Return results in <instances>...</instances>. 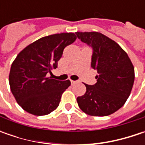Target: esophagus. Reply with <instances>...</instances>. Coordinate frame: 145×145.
Returning a JSON list of instances; mask_svg holds the SVG:
<instances>
[{"label": "esophagus", "instance_id": "obj_1", "mask_svg": "<svg viewBox=\"0 0 145 145\" xmlns=\"http://www.w3.org/2000/svg\"><path fill=\"white\" fill-rule=\"evenodd\" d=\"M71 83H72V85H74L76 83V81H71Z\"/></svg>", "mask_w": 145, "mask_h": 145}]
</instances>
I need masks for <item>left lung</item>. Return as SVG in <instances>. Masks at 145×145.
<instances>
[{
  "label": "left lung",
  "mask_w": 145,
  "mask_h": 145,
  "mask_svg": "<svg viewBox=\"0 0 145 145\" xmlns=\"http://www.w3.org/2000/svg\"><path fill=\"white\" fill-rule=\"evenodd\" d=\"M81 42L92 48L91 67L97 83L85 84L86 93L76 98L79 107L92 116H106L120 109L131 93L134 67L127 54L114 40L98 32H76Z\"/></svg>",
  "instance_id": "left-lung-1"
}]
</instances>
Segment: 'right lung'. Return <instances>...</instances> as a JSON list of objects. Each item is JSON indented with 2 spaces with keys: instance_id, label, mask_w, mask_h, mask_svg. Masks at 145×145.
Returning <instances> with one entry per match:
<instances>
[{
  "instance_id": "1",
  "label": "right lung",
  "mask_w": 145,
  "mask_h": 145,
  "mask_svg": "<svg viewBox=\"0 0 145 145\" xmlns=\"http://www.w3.org/2000/svg\"><path fill=\"white\" fill-rule=\"evenodd\" d=\"M76 39L73 33L56 34L36 40L17 56L8 76L13 95L20 106L34 115H46L58 107L69 80L48 77L56 69L64 49Z\"/></svg>"
}]
</instances>
